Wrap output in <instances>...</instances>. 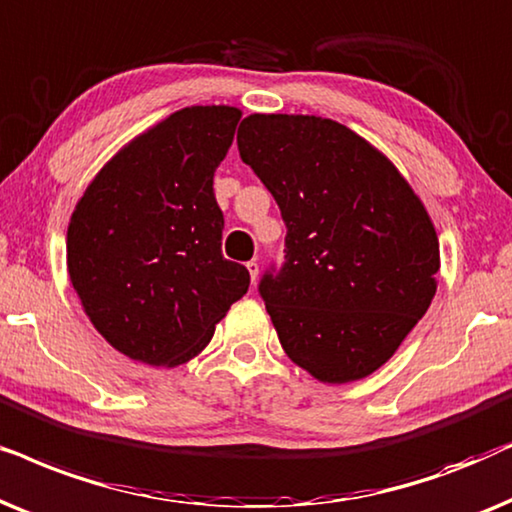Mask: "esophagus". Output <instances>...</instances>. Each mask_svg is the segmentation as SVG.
<instances>
[{
    "label": "esophagus",
    "instance_id": "1",
    "mask_svg": "<svg viewBox=\"0 0 512 512\" xmlns=\"http://www.w3.org/2000/svg\"><path fill=\"white\" fill-rule=\"evenodd\" d=\"M245 267H248L250 281H252V283H257V278H260V264H257L255 260H252V262H248V264H245Z\"/></svg>",
    "mask_w": 512,
    "mask_h": 512
}]
</instances>
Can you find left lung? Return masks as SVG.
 <instances>
[{
	"label": "left lung",
	"instance_id": "1",
	"mask_svg": "<svg viewBox=\"0 0 512 512\" xmlns=\"http://www.w3.org/2000/svg\"><path fill=\"white\" fill-rule=\"evenodd\" d=\"M238 154L281 208L285 262L260 295L283 351L323 384L370 377L438 290L433 220L391 159L309 114H250Z\"/></svg>",
	"mask_w": 512,
	"mask_h": 512
}]
</instances>
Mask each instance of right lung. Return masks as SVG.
Listing matches in <instances>:
<instances>
[{
  "label": "right lung",
  "mask_w": 512,
  "mask_h": 512,
  "mask_svg": "<svg viewBox=\"0 0 512 512\" xmlns=\"http://www.w3.org/2000/svg\"><path fill=\"white\" fill-rule=\"evenodd\" d=\"M241 109L194 105L119 149L74 206L67 271L88 320L119 353L177 367L206 349L248 292L243 264L222 257L213 175Z\"/></svg>",
  "instance_id": "obj_1"
}]
</instances>
